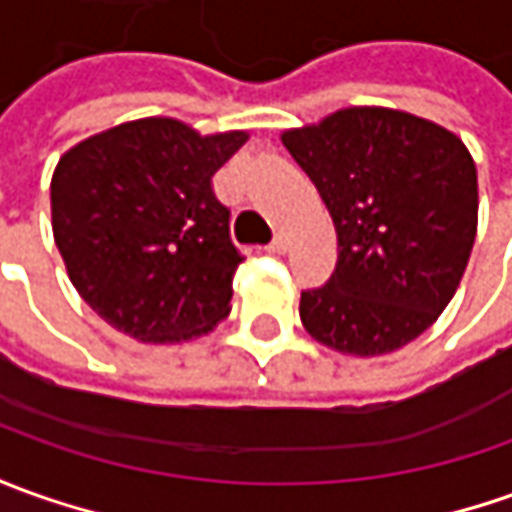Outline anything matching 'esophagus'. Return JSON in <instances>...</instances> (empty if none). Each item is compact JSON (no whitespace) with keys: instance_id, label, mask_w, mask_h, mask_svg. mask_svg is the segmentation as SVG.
Returning <instances> with one entry per match:
<instances>
[{"instance_id":"obj_1","label":"esophagus","mask_w":512,"mask_h":512,"mask_svg":"<svg viewBox=\"0 0 512 512\" xmlns=\"http://www.w3.org/2000/svg\"><path fill=\"white\" fill-rule=\"evenodd\" d=\"M285 249H288V241H285L283 235H277V238L266 246V252H271V255H283Z\"/></svg>"}]
</instances>
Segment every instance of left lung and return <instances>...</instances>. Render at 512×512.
<instances>
[{"instance_id": "1", "label": "left lung", "mask_w": 512, "mask_h": 512, "mask_svg": "<svg viewBox=\"0 0 512 512\" xmlns=\"http://www.w3.org/2000/svg\"><path fill=\"white\" fill-rule=\"evenodd\" d=\"M328 207L339 260L305 288L300 319L316 342L384 356L443 314L476 238V165L460 137L415 114L342 109L285 131Z\"/></svg>"}]
</instances>
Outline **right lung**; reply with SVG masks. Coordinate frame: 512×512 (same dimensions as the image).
I'll return each mask as SVG.
<instances>
[{
    "label": "right lung",
    "instance_id": "add662e5",
    "mask_svg": "<svg viewBox=\"0 0 512 512\" xmlns=\"http://www.w3.org/2000/svg\"><path fill=\"white\" fill-rule=\"evenodd\" d=\"M243 142V131L201 137L148 117L61 156L50 184L55 246L111 328L139 342H184L229 314L243 255L210 179Z\"/></svg>",
    "mask_w": 512,
    "mask_h": 512
}]
</instances>
